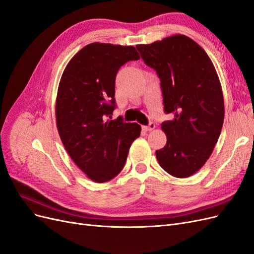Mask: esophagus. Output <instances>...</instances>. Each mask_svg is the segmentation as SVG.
I'll use <instances>...</instances> for the list:
<instances>
[{"label":"esophagus","instance_id":"1","mask_svg":"<svg viewBox=\"0 0 254 254\" xmlns=\"http://www.w3.org/2000/svg\"><path fill=\"white\" fill-rule=\"evenodd\" d=\"M156 128V125L153 124V123H149L148 126H143V129L146 130V131H151V130H153Z\"/></svg>","mask_w":254,"mask_h":254}]
</instances>
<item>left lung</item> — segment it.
Here are the masks:
<instances>
[{
    "instance_id": "8db88e82",
    "label": "left lung",
    "mask_w": 254,
    "mask_h": 254,
    "mask_svg": "<svg viewBox=\"0 0 254 254\" xmlns=\"http://www.w3.org/2000/svg\"><path fill=\"white\" fill-rule=\"evenodd\" d=\"M144 63L161 80L167 141L156 151L160 166L177 178L197 173L212 155L224 124L225 104L214 64L190 38L174 35L136 45Z\"/></svg>"
}]
</instances>
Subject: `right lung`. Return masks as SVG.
Listing matches in <instances>:
<instances>
[{"mask_svg":"<svg viewBox=\"0 0 254 254\" xmlns=\"http://www.w3.org/2000/svg\"><path fill=\"white\" fill-rule=\"evenodd\" d=\"M140 59L135 48L90 43L68 61L59 82L56 125L74 163L97 183L109 181L125 165L132 142L141 134L136 123L111 119L119 68Z\"/></svg>","mask_w":254,"mask_h":254,"instance_id":"obj_1","label":"right lung"}]
</instances>
